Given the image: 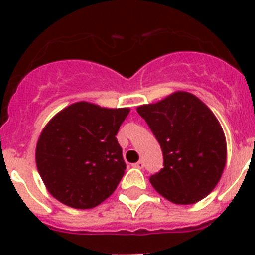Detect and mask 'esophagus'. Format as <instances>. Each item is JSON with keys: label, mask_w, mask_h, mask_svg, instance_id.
Returning <instances> with one entry per match:
<instances>
[{"label": "esophagus", "mask_w": 255, "mask_h": 255, "mask_svg": "<svg viewBox=\"0 0 255 255\" xmlns=\"http://www.w3.org/2000/svg\"><path fill=\"white\" fill-rule=\"evenodd\" d=\"M134 166L136 168H140V170H141V168H144V161H141V159H140V161L136 162V163H135Z\"/></svg>", "instance_id": "esophagus-1"}]
</instances>
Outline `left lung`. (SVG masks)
<instances>
[{
  "mask_svg": "<svg viewBox=\"0 0 255 255\" xmlns=\"http://www.w3.org/2000/svg\"><path fill=\"white\" fill-rule=\"evenodd\" d=\"M136 111L163 153V168L149 179L153 188L176 204H193L207 197L226 164L225 134L213 112L186 92Z\"/></svg>",
  "mask_w": 255,
  "mask_h": 255,
  "instance_id": "1",
  "label": "left lung"
}]
</instances>
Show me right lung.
Wrapping results in <instances>:
<instances>
[{
    "label": "right lung",
    "instance_id": "obj_1",
    "mask_svg": "<svg viewBox=\"0 0 255 255\" xmlns=\"http://www.w3.org/2000/svg\"><path fill=\"white\" fill-rule=\"evenodd\" d=\"M129 112L78 102L47 124L35 161L44 185L61 203L93 208L114 193L126 170L116 135Z\"/></svg>",
    "mask_w": 255,
    "mask_h": 255
}]
</instances>
